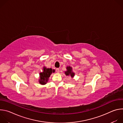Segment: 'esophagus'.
Segmentation results:
<instances>
[{"instance_id":"obj_1","label":"esophagus","mask_w":123,"mask_h":123,"mask_svg":"<svg viewBox=\"0 0 123 123\" xmlns=\"http://www.w3.org/2000/svg\"><path fill=\"white\" fill-rule=\"evenodd\" d=\"M59 72H60V70H59V68H56V72L57 73H59Z\"/></svg>"}]
</instances>
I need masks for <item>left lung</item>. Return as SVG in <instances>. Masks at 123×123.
Here are the masks:
<instances>
[{"label": "left lung", "mask_w": 123, "mask_h": 123, "mask_svg": "<svg viewBox=\"0 0 123 123\" xmlns=\"http://www.w3.org/2000/svg\"><path fill=\"white\" fill-rule=\"evenodd\" d=\"M65 74L67 76H71L72 78H73L75 75V74L73 72L72 68L70 66L67 67V71L65 72Z\"/></svg>", "instance_id": "left-lung-1"}]
</instances>
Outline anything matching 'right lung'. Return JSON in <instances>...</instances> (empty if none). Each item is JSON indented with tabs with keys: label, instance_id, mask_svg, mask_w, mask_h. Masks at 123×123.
<instances>
[{
	"label": "right lung",
	"instance_id": "right-lung-1",
	"mask_svg": "<svg viewBox=\"0 0 123 123\" xmlns=\"http://www.w3.org/2000/svg\"><path fill=\"white\" fill-rule=\"evenodd\" d=\"M55 72V69H52L51 68H46L45 67H43V71L42 73L39 74L40 79L39 82L41 85H45L49 80V78L52 73Z\"/></svg>",
	"mask_w": 123,
	"mask_h": 123
}]
</instances>
